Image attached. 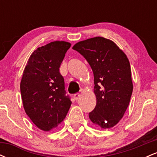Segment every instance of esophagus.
<instances>
[{
    "instance_id": "obj_1",
    "label": "esophagus",
    "mask_w": 157,
    "mask_h": 157,
    "mask_svg": "<svg viewBox=\"0 0 157 157\" xmlns=\"http://www.w3.org/2000/svg\"><path fill=\"white\" fill-rule=\"evenodd\" d=\"M80 94H75L74 95V98L75 99V100H78L79 99H80Z\"/></svg>"
}]
</instances>
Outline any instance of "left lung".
Segmentation results:
<instances>
[{
	"instance_id": "obj_1",
	"label": "left lung",
	"mask_w": 157,
	"mask_h": 157,
	"mask_svg": "<svg viewBox=\"0 0 157 157\" xmlns=\"http://www.w3.org/2000/svg\"><path fill=\"white\" fill-rule=\"evenodd\" d=\"M72 48L86 59L94 73L97 104L89 119L101 128H111L122 118L132 94L128 59L114 42L102 37L80 41Z\"/></svg>"
}]
</instances>
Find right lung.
I'll return each instance as SVG.
<instances>
[{
    "label": "right lung",
    "mask_w": 157,
    "mask_h": 157,
    "mask_svg": "<svg viewBox=\"0 0 157 157\" xmlns=\"http://www.w3.org/2000/svg\"><path fill=\"white\" fill-rule=\"evenodd\" d=\"M71 45L56 40L37 48L23 71L21 81L23 109L32 122L44 131L57 128L71 107L59 71Z\"/></svg>",
    "instance_id": "right-lung-1"
}]
</instances>
